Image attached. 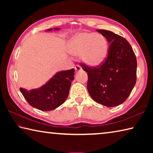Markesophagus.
<instances>
[{"label":"esophagus","instance_id":"1","mask_svg":"<svg viewBox=\"0 0 153 153\" xmlns=\"http://www.w3.org/2000/svg\"><path fill=\"white\" fill-rule=\"evenodd\" d=\"M75 69H76V71H80L82 69V68H81V67H80L79 65H76L75 66Z\"/></svg>","mask_w":153,"mask_h":153}]
</instances>
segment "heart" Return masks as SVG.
Here are the masks:
<instances>
[{
	"label": "heart",
	"instance_id": "b5f03b06",
	"mask_svg": "<svg viewBox=\"0 0 153 153\" xmlns=\"http://www.w3.org/2000/svg\"><path fill=\"white\" fill-rule=\"evenodd\" d=\"M68 48L73 55L81 56L88 65L96 67L105 60L108 45L107 38L101 33L84 32L76 35L69 41Z\"/></svg>",
	"mask_w": 153,
	"mask_h": 153
}]
</instances>
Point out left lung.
<instances>
[{
    "instance_id": "1",
    "label": "left lung",
    "mask_w": 153,
    "mask_h": 153,
    "mask_svg": "<svg viewBox=\"0 0 153 153\" xmlns=\"http://www.w3.org/2000/svg\"><path fill=\"white\" fill-rule=\"evenodd\" d=\"M97 31L109 43L107 58L97 67L80 65L87 72V88L92 99L108 107H115L126 101L135 86L136 57L125 38L111 31Z\"/></svg>"
}]
</instances>
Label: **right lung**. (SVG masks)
<instances>
[{
  "instance_id": "right-lung-1",
  "label": "right lung",
  "mask_w": 153,
  "mask_h": 153,
  "mask_svg": "<svg viewBox=\"0 0 153 153\" xmlns=\"http://www.w3.org/2000/svg\"><path fill=\"white\" fill-rule=\"evenodd\" d=\"M74 71V69L59 71L40 88L27 91L21 88L20 91L33 107L45 111L53 110L63 104L68 97Z\"/></svg>"
}]
</instances>
